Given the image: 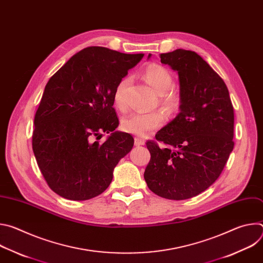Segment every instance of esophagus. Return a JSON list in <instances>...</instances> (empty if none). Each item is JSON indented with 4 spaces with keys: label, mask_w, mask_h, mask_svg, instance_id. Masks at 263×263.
Listing matches in <instances>:
<instances>
[{
    "label": "esophagus",
    "mask_w": 263,
    "mask_h": 263,
    "mask_svg": "<svg viewBox=\"0 0 263 263\" xmlns=\"http://www.w3.org/2000/svg\"><path fill=\"white\" fill-rule=\"evenodd\" d=\"M134 144L135 145H143L144 144V140L140 137H134Z\"/></svg>",
    "instance_id": "esophagus-1"
}]
</instances>
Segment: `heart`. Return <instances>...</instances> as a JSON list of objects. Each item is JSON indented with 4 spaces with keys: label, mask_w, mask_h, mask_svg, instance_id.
<instances>
[{
    "label": "heart",
    "mask_w": 263,
    "mask_h": 263,
    "mask_svg": "<svg viewBox=\"0 0 263 263\" xmlns=\"http://www.w3.org/2000/svg\"><path fill=\"white\" fill-rule=\"evenodd\" d=\"M144 78L146 82L159 93V104L170 114H174L180 107V96L170 89L173 85V76L167 68L160 64H151L144 70ZM130 78H123L116 86L114 93V102L118 109L125 111L127 109L126 89L129 85ZM165 122V115L161 110H154L147 114L135 112L126 117L122 122V129L130 134L145 137L151 135L159 129Z\"/></svg>",
    "instance_id": "obj_1"
}]
</instances>
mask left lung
<instances>
[{
    "label": "left lung",
    "instance_id": "1",
    "mask_svg": "<svg viewBox=\"0 0 263 263\" xmlns=\"http://www.w3.org/2000/svg\"><path fill=\"white\" fill-rule=\"evenodd\" d=\"M178 71L179 115L146 141L151 159L144 180L154 194L186 200L206 191L221 174L234 147V109L223 80L196 52L160 54Z\"/></svg>",
    "mask_w": 263,
    "mask_h": 263
}]
</instances>
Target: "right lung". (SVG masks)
Segmentation results:
<instances>
[{"mask_svg":"<svg viewBox=\"0 0 263 263\" xmlns=\"http://www.w3.org/2000/svg\"><path fill=\"white\" fill-rule=\"evenodd\" d=\"M142 57L88 47L50 78L35 114L32 147L55 194L85 201L110 185L115 167L131 151L133 137L114 132L103 144L94 139L119 126L116 86Z\"/></svg>","mask_w":263,"mask_h":263,"instance_id":"add662e5","label":"right lung"}]
</instances>
